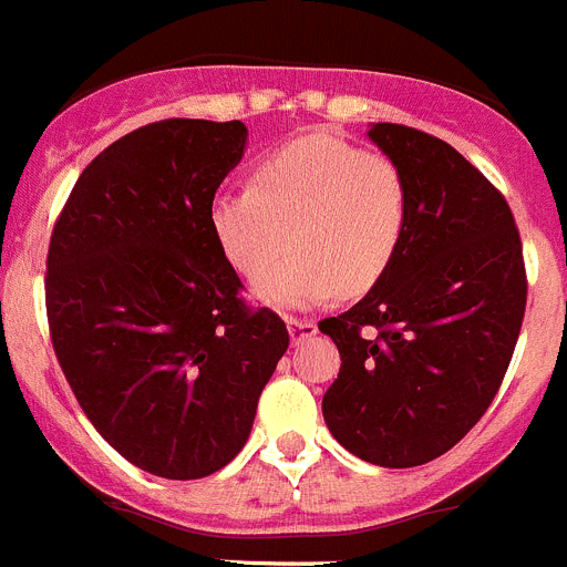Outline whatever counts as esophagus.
Wrapping results in <instances>:
<instances>
[{"mask_svg":"<svg viewBox=\"0 0 567 567\" xmlns=\"http://www.w3.org/2000/svg\"><path fill=\"white\" fill-rule=\"evenodd\" d=\"M287 329L289 334H292V342H300L306 340V337L318 334V323L306 318H287Z\"/></svg>","mask_w":567,"mask_h":567,"instance_id":"1","label":"esophagus"}]
</instances>
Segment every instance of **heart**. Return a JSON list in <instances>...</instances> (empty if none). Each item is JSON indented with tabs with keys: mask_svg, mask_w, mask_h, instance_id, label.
<instances>
[{
	"mask_svg": "<svg viewBox=\"0 0 567 567\" xmlns=\"http://www.w3.org/2000/svg\"><path fill=\"white\" fill-rule=\"evenodd\" d=\"M408 210V179L391 157L318 132L267 154L249 188L213 196L207 227L225 261L252 284L289 240L293 256L256 298L311 309L340 292H368L391 269Z\"/></svg>",
	"mask_w": 567,
	"mask_h": 567,
	"instance_id": "1",
	"label": "heart"
}]
</instances>
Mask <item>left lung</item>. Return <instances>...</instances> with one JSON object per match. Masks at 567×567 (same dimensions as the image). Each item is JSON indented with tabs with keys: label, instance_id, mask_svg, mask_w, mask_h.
Segmentation results:
<instances>
[{
	"label": "left lung",
	"instance_id": "8db88e82",
	"mask_svg": "<svg viewBox=\"0 0 567 567\" xmlns=\"http://www.w3.org/2000/svg\"><path fill=\"white\" fill-rule=\"evenodd\" d=\"M368 140L408 179V227L371 292L320 320L342 360L323 419L357 458L408 470L453 450L495 399L526 267L506 199L453 145L399 123H373Z\"/></svg>",
	"mask_w": 567,
	"mask_h": 567
}]
</instances>
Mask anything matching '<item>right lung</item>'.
Masks as SVG:
<instances>
[{"mask_svg": "<svg viewBox=\"0 0 567 567\" xmlns=\"http://www.w3.org/2000/svg\"><path fill=\"white\" fill-rule=\"evenodd\" d=\"M244 148L241 121L126 134L78 176L47 252V320L78 404L123 458L171 481L241 453L289 348L275 311L238 298L207 227Z\"/></svg>", "mask_w": 567, "mask_h": 567, "instance_id": "add662e5", "label": "right lung"}]
</instances>
